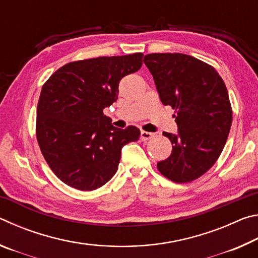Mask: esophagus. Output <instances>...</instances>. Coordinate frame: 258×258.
Instances as JSON below:
<instances>
[{
	"mask_svg": "<svg viewBox=\"0 0 258 258\" xmlns=\"http://www.w3.org/2000/svg\"><path fill=\"white\" fill-rule=\"evenodd\" d=\"M151 138H154V133L147 132V131H141V139L143 141H146V140H150Z\"/></svg>",
	"mask_w": 258,
	"mask_h": 258,
	"instance_id": "34e87169",
	"label": "esophagus"
}]
</instances>
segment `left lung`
<instances>
[{"mask_svg":"<svg viewBox=\"0 0 258 258\" xmlns=\"http://www.w3.org/2000/svg\"><path fill=\"white\" fill-rule=\"evenodd\" d=\"M160 101L175 109L177 132H164L173 149L157 164L169 180H196L215 164L232 124V109L222 77L212 66L183 53L147 54Z\"/></svg>","mask_w":258,"mask_h":258,"instance_id":"left-lung-1","label":"left lung"}]
</instances>
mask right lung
<instances>
[{
    "label": "right lung",
    "mask_w": 258,
    "mask_h": 258,
    "mask_svg": "<svg viewBox=\"0 0 258 258\" xmlns=\"http://www.w3.org/2000/svg\"><path fill=\"white\" fill-rule=\"evenodd\" d=\"M142 53L69 62L42 87L36 138L47 165L61 181L82 191L115 175L121 148L138 141L135 126L117 128L103 109L118 99L119 81L138 72Z\"/></svg>",
    "instance_id": "1"
}]
</instances>
